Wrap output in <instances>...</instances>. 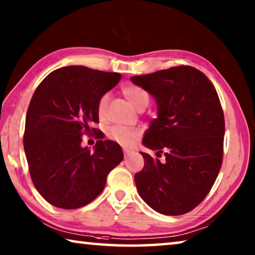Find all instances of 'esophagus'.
<instances>
[{
  "instance_id": "1",
  "label": "esophagus",
  "mask_w": 255,
  "mask_h": 255,
  "mask_svg": "<svg viewBox=\"0 0 255 255\" xmlns=\"http://www.w3.org/2000/svg\"><path fill=\"white\" fill-rule=\"evenodd\" d=\"M124 154H125V157H129V156H130V155H132L133 154V150H131V149H126V148H125L124 149Z\"/></svg>"
}]
</instances>
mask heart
<instances>
[{"mask_svg": "<svg viewBox=\"0 0 255 255\" xmlns=\"http://www.w3.org/2000/svg\"><path fill=\"white\" fill-rule=\"evenodd\" d=\"M123 92L125 94V97L127 98V100L129 103L137 109L138 107L148 105L149 101V96L148 93L145 91L143 88L138 85H127L126 88H124ZM108 100H109V94L106 93L100 98L98 103V112L100 115V117H102L106 112V108H107V103ZM138 135L139 132L136 129H131V128H127V127H123V126H115L110 129V137L112 139L117 140L118 143H120L124 146H131L135 141L137 140Z\"/></svg>", "mask_w": 255, "mask_h": 255, "instance_id": "b5f03b06", "label": "heart"}]
</instances>
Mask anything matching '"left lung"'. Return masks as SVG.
I'll return each instance as SVG.
<instances>
[{
	"mask_svg": "<svg viewBox=\"0 0 255 255\" xmlns=\"http://www.w3.org/2000/svg\"><path fill=\"white\" fill-rule=\"evenodd\" d=\"M130 81L157 106L143 145L165 156L161 162L140 152L145 165L135 174L137 191L159 214H187L208 195L222 166L225 120L218 94L204 73L190 66Z\"/></svg>",
	"mask_w": 255,
	"mask_h": 255,
	"instance_id": "8db88e82",
	"label": "left lung"
}]
</instances>
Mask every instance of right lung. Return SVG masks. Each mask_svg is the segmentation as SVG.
<instances>
[{"instance_id":"1","label":"right lung","mask_w":255,"mask_h":255,"mask_svg":"<svg viewBox=\"0 0 255 255\" xmlns=\"http://www.w3.org/2000/svg\"><path fill=\"white\" fill-rule=\"evenodd\" d=\"M119 73L66 66L47 75L34 91L25 117L23 147L37 191L50 205L76 209L105 189L109 172L124 159L120 145L98 140L82 146L99 122L100 98L118 84Z\"/></svg>"}]
</instances>
